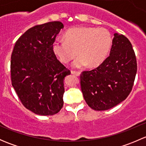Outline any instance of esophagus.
I'll list each match as a JSON object with an SVG mask.
<instances>
[{
	"label": "esophagus",
	"mask_w": 146,
	"mask_h": 146,
	"mask_svg": "<svg viewBox=\"0 0 146 146\" xmlns=\"http://www.w3.org/2000/svg\"><path fill=\"white\" fill-rule=\"evenodd\" d=\"M71 73L72 74L75 75V76H79L80 75V72L76 71V70H71Z\"/></svg>",
	"instance_id": "esophagus-1"
}]
</instances>
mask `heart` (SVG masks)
Returning a JSON list of instances; mask_svg holds the SVG:
<instances>
[{
	"instance_id": "1",
	"label": "heart",
	"mask_w": 146,
	"mask_h": 146,
	"mask_svg": "<svg viewBox=\"0 0 146 146\" xmlns=\"http://www.w3.org/2000/svg\"><path fill=\"white\" fill-rule=\"evenodd\" d=\"M65 38L54 41L53 51L65 64L78 54L79 56L72 64L74 68L100 65L108 56L112 44L111 35L104 28L73 27L66 31Z\"/></svg>"
}]
</instances>
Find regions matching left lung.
Here are the masks:
<instances>
[{
    "label": "left lung",
    "mask_w": 146,
    "mask_h": 146,
    "mask_svg": "<svg viewBox=\"0 0 146 146\" xmlns=\"http://www.w3.org/2000/svg\"><path fill=\"white\" fill-rule=\"evenodd\" d=\"M110 56L98 68L80 74L85 102L96 111L107 110L126 99L137 72L135 52L130 41L115 33Z\"/></svg>",
    "instance_id": "1"
}]
</instances>
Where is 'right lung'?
<instances>
[{
  "label": "right lung",
  "mask_w": 146,
  "mask_h": 146,
  "mask_svg": "<svg viewBox=\"0 0 146 146\" xmlns=\"http://www.w3.org/2000/svg\"><path fill=\"white\" fill-rule=\"evenodd\" d=\"M63 28L59 21L30 28L17 39L12 53V85L22 104L39 115H54L64 105V80L70 71L53 51Z\"/></svg>",
  "instance_id": "obj_1"
}]
</instances>
